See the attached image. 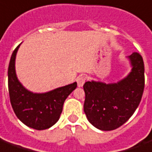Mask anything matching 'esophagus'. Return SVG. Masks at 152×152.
I'll return each mask as SVG.
<instances>
[{"label": "esophagus", "instance_id": "1", "mask_svg": "<svg viewBox=\"0 0 152 152\" xmlns=\"http://www.w3.org/2000/svg\"><path fill=\"white\" fill-rule=\"evenodd\" d=\"M76 81H77V86H78V87H82L84 84H85V82H86V78L84 76H79V77H77Z\"/></svg>", "mask_w": 152, "mask_h": 152}]
</instances>
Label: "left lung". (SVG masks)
I'll use <instances>...</instances> for the list:
<instances>
[{"mask_svg": "<svg viewBox=\"0 0 152 152\" xmlns=\"http://www.w3.org/2000/svg\"><path fill=\"white\" fill-rule=\"evenodd\" d=\"M131 71L117 82L91 80L84 84V112L88 121L102 131L119 128L131 118L142 99L144 90V62L133 53L126 57Z\"/></svg>", "mask_w": 152, "mask_h": 152, "instance_id": "8db88e82", "label": "left lung"}]
</instances>
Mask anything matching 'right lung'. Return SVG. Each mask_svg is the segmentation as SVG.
Masks as SVG:
<instances>
[{
    "instance_id": "1",
    "label": "right lung",
    "mask_w": 152,
    "mask_h": 152,
    "mask_svg": "<svg viewBox=\"0 0 152 152\" xmlns=\"http://www.w3.org/2000/svg\"><path fill=\"white\" fill-rule=\"evenodd\" d=\"M17 47L11 55L8 68V87L10 103L17 118L29 128L44 130L51 128L60 118L66 99L77 86L73 82L44 93L28 91L19 80L15 71Z\"/></svg>"
}]
</instances>
